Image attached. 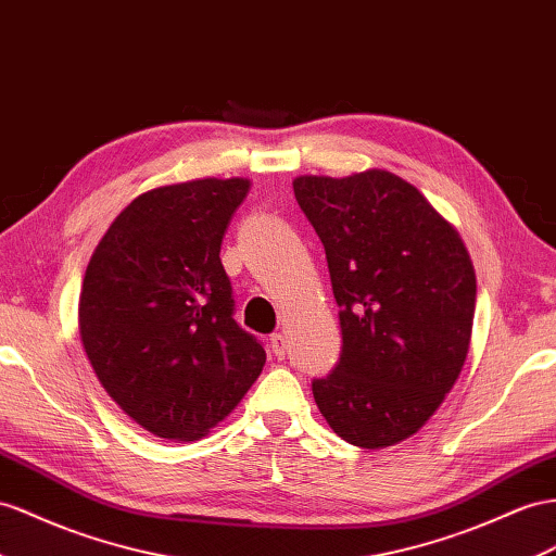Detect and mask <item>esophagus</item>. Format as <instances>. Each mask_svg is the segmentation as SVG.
<instances>
[{"mask_svg": "<svg viewBox=\"0 0 556 556\" xmlns=\"http://www.w3.org/2000/svg\"><path fill=\"white\" fill-rule=\"evenodd\" d=\"M269 348H273V354L277 359H283V354H287V340H283L281 333H273V338H269Z\"/></svg>", "mask_w": 556, "mask_h": 556, "instance_id": "obj_1", "label": "esophagus"}]
</instances>
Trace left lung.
Wrapping results in <instances>:
<instances>
[{"mask_svg": "<svg viewBox=\"0 0 556 556\" xmlns=\"http://www.w3.org/2000/svg\"><path fill=\"white\" fill-rule=\"evenodd\" d=\"M293 192L324 244L343 331L340 362L312 380V394L350 444H400L463 371L477 303L472 261L455 227L390 170L298 176Z\"/></svg>", "mask_w": 556, "mask_h": 556, "instance_id": "obj_1", "label": "left lung"}]
</instances>
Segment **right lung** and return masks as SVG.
<instances>
[{"label": "right lung", "mask_w": 556, "mask_h": 556, "mask_svg": "<svg viewBox=\"0 0 556 556\" xmlns=\"http://www.w3.org/2000/svg\"><path fill=\"white\" fill-rule=\"evenodd\" d=\"M249 185L202 178L142 192L108 227L84 275V352L115 404L154 437H204L265 366L263 345L232 317L220 263Z\"/></svg>", "instance_id": "1"}]
</instances>
